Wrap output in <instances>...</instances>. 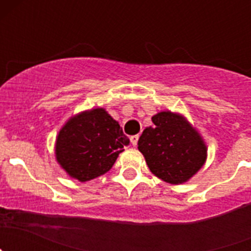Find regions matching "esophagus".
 <instances>
[{"instance_id": "1", "label": "esophagus", "mask_w": 251, "mask_h": 251, "mask_svg": "<svg viewBox=\"0 0 251 251\" xmlns=\"http://www.w3.org/2000/svg\"><path fill=\"white\" fill-rule=\"evenodd\" d=\"M138 138H139L138 134H136V136H132V137H130V143H132L133 147H137V143H138Z\"/></svg>"}]
</instances>
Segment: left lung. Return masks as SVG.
Here are the masks:
<instances>
[{"label":"left lung","instance_id":"left-lung-1","mask_svg":"<svg viewBox=\"0 0 251 251\" xmlns=\"http://www.w3.org/2000/svg\"><path fill=\"white\" fill-rule=\"evenodd\" d=\"M138 141L139 152L154 176L172 185L187 182L205 165L207 147L200 133L181 114L170 110L152 117Z\"/></svg>","mask_w":251,"mask_h":251}]
</instances>
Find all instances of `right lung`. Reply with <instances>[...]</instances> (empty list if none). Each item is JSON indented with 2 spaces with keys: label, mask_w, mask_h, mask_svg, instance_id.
Here are the masks:
<instances>
[{
  "label": "right lung",
  "mask_w": 251,
  "mask_h": 251,
  "mask_svg": "<svg viewBox=\"0 0 251 251\" xmlns=\"http://www.w3.org/2000/svg\"><path fill=\"white\" fill-rule=\"evenodd\" d=\"M129 139L103 108L85 110L69 119L60 129L55 156L61 168L80 182L106 174Z\"/></svg>",
  "instance_id": "add662e5"
}]
</instances>
